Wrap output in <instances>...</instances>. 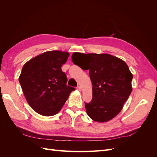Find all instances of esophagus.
<instances>
[{"mask_svg":"<svg viewBox=\"0 0 157 157\" xmlns=\"http://www.w3.org/2000/svg\"><path fill=\"white\" fill-rule=\"evenodd\" d=\"M77 89L78 90H79V91H81V90H82V87L80 86H78L77 87Z\"/></svg>","mask_w":157,"mask_h":157,"instance_id":"34e87169","label":"esophagus"}]
</instances>
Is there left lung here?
<instances>
[{
	"instance_id": "left-lung-1",
	"label": "left lung",
	"mask_w": 157,
	"mask_h": 157,
	"mask_svg": "<svg viewBox=\"0 0 157 157\" xmlns=\"http://www.w3.org/2000/svg\"><path fill=\"white\" fill-rule=\"evenodd\" d=\"M72 61L89 70L92 83V99L85 103L86 113L96 122L111 120L121 112L132 92L133 75L121 59L108 54L75 52Z\"/></svg>"
}]
</instances>
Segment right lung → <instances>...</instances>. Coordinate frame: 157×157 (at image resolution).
Returning a JSON list of instances; mask_svg holds the SVG:
<instances>
[{
  "label": "right lung",
  "instance_id": "right-lung-1",
  "mask_svg": "<svg viewBox=\"0 0 157 157\" xmlns=\"http://www.w3.org/2000/svg\"><path fill=\"white\" fill-rule=\"evenodd\" d=\"M69 56L68 52L48 51L23 65L19 81L27 103L41 115H56L75 90L66 84L67 76L61 70Z\"/></svg>",
  "mask_w": 157,
  "mask_h": 157
}]
</instances>
